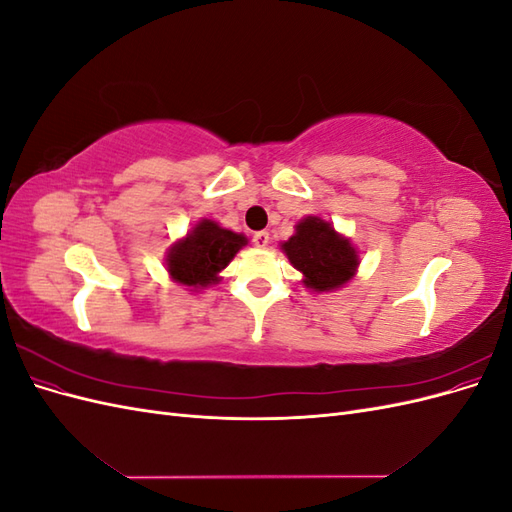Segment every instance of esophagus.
I'll use <instances>...</instances> for the list:
<instances>
[{"mask_svg": "<svg viewBox=\"0 0 512 512\" xmlns=\"http://www.w3.org/2000/svg\"><path fill=\"white\" fill-rule=\"evenodd\" d=\"M252 241H254V245H256V247H267V245H269V232H267V230L254 232Z\"/></svg>", "mask_w": 512, "mask_h": 512, "instance_id": "obj_1", "label": "esophagus"}]
</instances>
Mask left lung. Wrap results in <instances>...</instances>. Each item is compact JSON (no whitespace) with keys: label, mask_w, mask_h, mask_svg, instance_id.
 <instances>
[{"label":"left lung","mask_w":512,"mask_h":512,"mask_svg":"<svg viewBox=\"0 0 512 512\" xmlns=\"http://www.w3.org/2000/svg\"><path fill=\"white\" fill-rule=\"evenodd\" d=\"M282 252L303 275L301 284L318 294L344 288L361 265L354 243L320 215L299 220L294 235L282 243Z\"/></svg>","instance_id":"obj_1"}]
</instances>
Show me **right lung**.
<instances>
[{
  "label": "right lung",
  "instance_id": "obj_1",
  "mask_svg": "<svg viewBox=\"0 0 512 512\" xmlns=\"http://www.w3.org/2000/svg\"><path fill=\"white\" fill-rule=\"evenodd\" d=\"M247 245L241 232L224 228L215 220H198L188 235L177 239L166 252L168 277L190 292H200L222 280V271Z\"/></svg>",
  "mask_w": 512,
  "mask_h": 512
}]
</instances>
